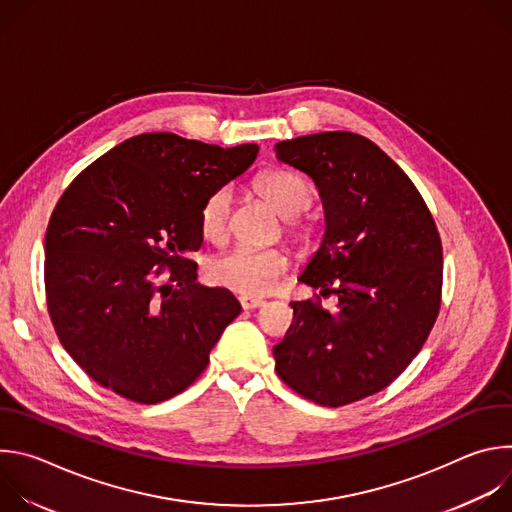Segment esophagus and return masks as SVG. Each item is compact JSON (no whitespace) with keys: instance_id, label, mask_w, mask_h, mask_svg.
<instances>
[{"instance_id":"obj_1","label":"esophagus","mask_w":512,"mask_h":512,"mask_svg":"<svg viewBox=\"0 0 512 512\" xmlns=\"http://www.w3.org/2000/svg\"><path fill=\"white\" fill-rule=\"evenodd\" d=\"M239 304L243 310H255V308H261L265 302L259 300V298H249V296H241L239 298Z\"/></svg>"}]
</instances>
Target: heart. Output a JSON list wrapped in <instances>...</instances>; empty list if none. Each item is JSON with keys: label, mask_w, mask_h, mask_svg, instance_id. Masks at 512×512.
Listing matches in <instances>:
<instances>
[{"label": "heart", "mask_w": 512, "mask_h": 512, "mask_svg": "<svg viewBox=\"0 0 512 512\" xmlns=\"http://www.w3.org/2000/svg\"><path fill=\"white\" fill-rule=\"evenodd\" d=\"M257 190L275 206L281 216L294 218L312 204V184L298 172L269 170L257 180ZM233 192L229 186L214 188L198 212L200 235L210 243H221L229 231ZM287 233L296 241L308 237V227L289 221ZM289 269V257L281 249L235 247L225 255L214 257L206 273L212 283L237 291L241 296H265Z\"/></svg>", "instance_id": "heart-1"}]
</instances>
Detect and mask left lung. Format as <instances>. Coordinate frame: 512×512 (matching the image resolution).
Here are the masks:
<instances>
[{
	"label": "left lung",
	"mask_w": 512,
	"mask_h": 512,
	"mask_svg": "<svg viewBox=\"0 0 512 512\" xmlns=\"http://www.w3.org/2000/svg\"><path fill=\"white\" fill-rule=\"evenodd\" d=\"M273 150L314 178L326 208L300 281L338 296L336 312L318 294L291 302L275 371L298 395L342 407L389 387L425 344L442 306V239L411 178L371 139L324 131Z\"/></svg>",
	"instance_id": "8db88e82"
}]
</instances>
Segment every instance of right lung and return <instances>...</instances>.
I'll return each instance as SVG.
<instances>
[{
	"instance_id": "right-lung-1",
	"label": "right lung",
	"mask_w": 512,
	"mask_h": 512,
	"mask_svg": "<svg viewBox=\"0 0 512 512\" xmlns=\"http://www.w3.org/2000/svg\"><path fill=\"white\" fill-rule=\"evenodd\" d=\"M176 133H141L87 166L46 229V306L60 344L101 387L141 405L188 389L241 314L196 281L198 212L257 158Z\"/></svg>"
}]
</instances>
